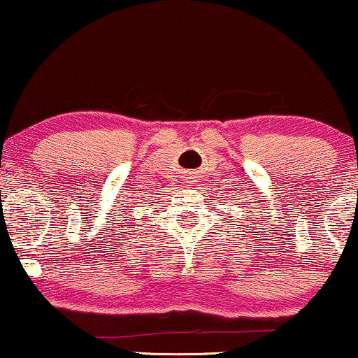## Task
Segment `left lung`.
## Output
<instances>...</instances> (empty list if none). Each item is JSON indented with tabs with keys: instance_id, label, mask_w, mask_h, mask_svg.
<instances>
[{
	"instance_id": "obj_1",
	"label": "left lung",
	"mask_w": 358,
	"mask_h": 358,
	"mask_svg": "<svg viewBox=\"0 0 358 358\" xmlns=\"http://www.w3.org/2000/svg\"><path fill=\"white\" fill-rule=\"evenodd\" d=\"M237 222H239V220H237Z\"/></svg>"
}]
</instances>
